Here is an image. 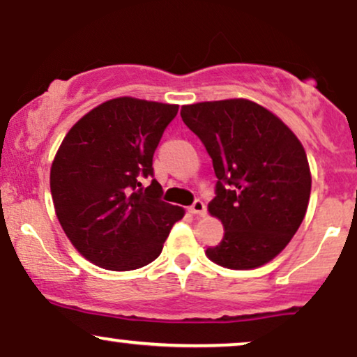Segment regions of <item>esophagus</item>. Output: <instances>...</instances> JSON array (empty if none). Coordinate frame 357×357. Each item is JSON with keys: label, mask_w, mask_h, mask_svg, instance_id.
<instances>
[{"label": "esophagus", "mask_w": 357, "mask_h": 357, "mask_svg": "<svg viewBox=\"0 0 357 357\" xmlns=\"http://www.w3.org/2000/svg\"><path fill=\"white\" fill-rule=\"evenodd\" d=\"M190 211L192 213V215L203 216L204 213H206V204H204L202 199H195V203L190 206Z\"/></svg>", "instance_id": "34e87169"}]
</instances>
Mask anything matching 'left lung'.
<instances>
[{
	"instance_id": "1",
	"label": "left lung",
	"mask_w": 357,
	"mask_h": 357,
	"mask_svg": "<svg viewBox=\"0 0 357 357\" xmlns=\"http://www.w3.org/2000/svg\"><path fill=\"white\" fill-rule=\"evenodd\" d=\"M183 122L210 154L216 181L208 204L225 227L206 250L227 268H257L277 257L296 235L310 198V169L296 134L252 100L184 105Z\"/></svg>"
}]
</instances>
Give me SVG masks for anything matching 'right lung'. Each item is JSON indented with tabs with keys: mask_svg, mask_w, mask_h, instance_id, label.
Returning a JSON list of instances; mask_svg holds the SVG:
<instances>
[{
	"mask_svg": "<svg viewBox=\"0 0 357 357\" xmlns=\"http://www.w3.org/2000/svg\"><path fill=\"white\" fill-rule=\"evenodd\" d=\"M178 105L119 97L68 130L53 159L56 218L92 264L126 272L155 260L184 210L162 202L153 158ZM142 177H151L147 188Z\"/></svg>",
	"mask_w": 357,
	"mask_h": 357,
	"instance_id": "obj_1",
	"label": "right lung"
}]
</instances>
